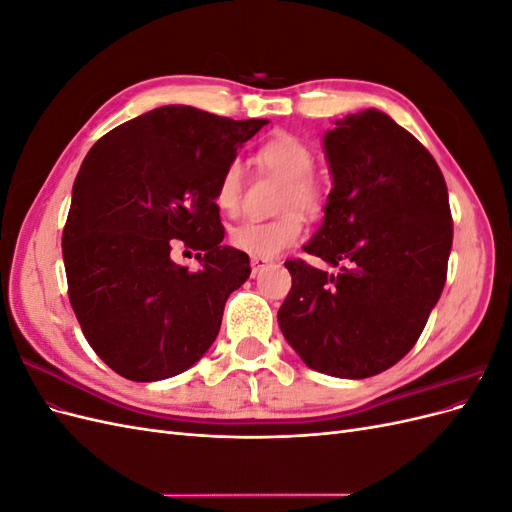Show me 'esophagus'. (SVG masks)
<instances>
[{
	"mask_svg": "<svg viewBox=\"0 0 512 512\" xmlns=\"http://www.w3.org/2000/svg\"><path fill=\"white\" fill-rule=\"evenodd\" d=\"M271 265V260L267 258H252V275L256 277L262 269H267Z\"/></svg>",
	"mask_w": 512,
	"mask_h": 512,
	"instance_id": "1",
	"label": "esophagus"
}]
</instances>
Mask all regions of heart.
I'll return each mask as SVG.
<instances>
[{"label": "heart", "instance_id": "b5f03b06", "mask_svg": "<svg viewBox=\"0 0 512 512\" xmlns=\"http://www.w3.org/2000/svg\"><path fill=\"white\" fill-rule=\"evenodd\" d=\"M258 162L269 173L282 177L286 188L282 192L280 207L299 209L314 215L322 209L324 192L312 177L316 158L301 138L292 134H277L260 147ZM243 192V166L232 160L215 185V205L224 213H235L241 205ZM303 237V220L297 211H288L275 220H247L230 228L228 241L235 250L252 258H277L290 245Z\"/></svg>", "mask_w": 512, "mask_h": 512}]
</instances>
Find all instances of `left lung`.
<instances>
[{
	"label": "left lung",
	"instance_id": "left-lung-1",
	"mask_svg": "<svg viewBox=\"0 0 512 512\" xmlns=\"http://www.w3.org/2000/svg\"><path fill=\"white\" fill-rule=\"evenodd\" d=\"M324 151L333 190L303 250L339 273L286 260L292 288L277 322L307 367L361 380L421 337L446 282L453 218L440 166L386 113L337 119Z\"/></svg>",
	"mask_w": 512,
	"mask_h": 512
}]
</instances>
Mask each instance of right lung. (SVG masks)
Wrapping results in <instances>:
<instances>
[{"mask_svg": "<svg viewBox=\"0 0 512 512\" xmlns=\"http://www.w3.org/2000/svg\"><path fill=\"white\" fill-rule=\"evenodd\" d=\"M265 123L170 104L89 149L61 252L83 335L119 376L173 378L218 337L226 299L252 269L243 252L222 245L215 185ZM175 238L199 252L198 272L169 258Z\"/></svg>", "mask_w": 512, "mask_h": 512, "instance_id": "obj_1", "label": "right lung"}]
</instances>
